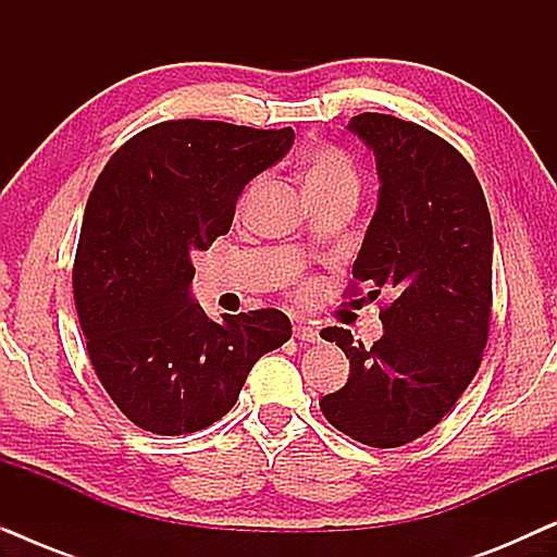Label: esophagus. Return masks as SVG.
<instances>
[{"mask_svg": "<svg viewBox=\"0 0 557 557\" xmlns=\"http://www.w3.org/2000/svg\"><path fill=\"white\" fill-rule=\"evenodd\" d=\"M294 337L299 342H309V345H314V342H322L317 326H309V324H296L294 326Z\"/></svg>", "mask_w": 557, "mask_h": 557, "instance_id": "1", "label": "esophagus"}]
</instances>
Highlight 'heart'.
Instances as JSON below:
<instances>
[{
    "label": "heart",
    "mask_w": 557,
    "mask_h": 557,
    "mask_svg": "<svg viewBox=\"0 0 557 557\" xmlns=\"http://www.w3.org/2000/svg\"><path fill=\"white\" fill-rule=\"evenodd\" d=\"M304 182H307L309 193H314V189L342 187V185L357 187V172H355L352 159H349L345 151L337 147H330V144H322V147H314L307 157H304ZM258 187H261V177L248 182L246 189L240 193L238 208H246ZM309 288H311L309 284H304L301 292L309 294Z\"/></svg>",
    "instance_id": "1"
}]
</instances>
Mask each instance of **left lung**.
<instances>
[{
    "mask_svg": "<svg viewBox=\"0 0 557 557\" xmlns=\"http://www.w3.org/2000/svg\"><path fill=\"white\" fill-rule=\"evenodd\" d=\"M375 151L377 210L352 265L347 299L391 292L385 334L368 347L326 326L349 360V377L319 408L334 429L375 448L429 433L474 380L490 339L492 218L474 170L429 128L387 113L349 121ZM364 301V296H362Z\"/></svg>",
    "mask_w": 557,
    "mask_h": 557,
    "instance_id": "1",
    "label": "left lung"
}]
</instances>
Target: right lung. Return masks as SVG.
<instances>
[{
	"mask_svg": "<svg viewBox=\"0 0 557 557\" xmlns=\"http://www.w3.org/2000/svg\"><path fill=\"white\" fill-rule=\"evenodd\" d=\"M294 128L162 121L98 174L73 296L90 364L134 425L182 436L220 421L248 372L292 337L278 309L212 322L189 299L193 253L231 231L240 189L286 154Z\"/></svg>",
	"mask_w": 557,
	"mask_h": 557,
	"instance_id": "1",
	"label": "right lung"
}]
</instances>
